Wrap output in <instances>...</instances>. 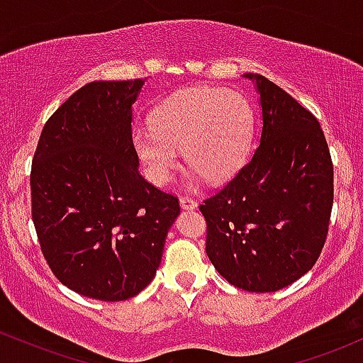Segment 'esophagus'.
Listing matches in <instances>:
<instances>
[{
  "mask_svg": "<svg viewBox=\"0 0 363 363\" xmlns=\"http://www.w3.org/2000/svg\"><path fill=\"white\" fill-rule=\"evenodd\" d=\"M180 206L183 207V209H197V201L192 197H189V195H182L180 197Z\"/></svg>",
  "mask_w": 363,
  "mask_h": 363,
  "instance_id": "esophagus-1",
  "label": "esophagus"
}]
</instances>
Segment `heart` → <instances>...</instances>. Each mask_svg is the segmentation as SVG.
Returning a JSON list of instances; mask_svg holds the SVG:
<instances>
[{"label": "heart", "mask_w": 363, "mask_h": 363, "mask_svg": "<svg viewBox=\"0 0 363 363\" xmlns=\"http://www.w3.org/2000/svg\"><path fill=\"white\" fill-rule=\"evenodd\" d=\"M254 137V109L245 96L223 89H194L161 103L150 127L133 130V147L152 183L162 185L178 164L209 182L228 180L243 166Z\"/></svg>", "instance_id": "b5f03b06"}]
</instances>
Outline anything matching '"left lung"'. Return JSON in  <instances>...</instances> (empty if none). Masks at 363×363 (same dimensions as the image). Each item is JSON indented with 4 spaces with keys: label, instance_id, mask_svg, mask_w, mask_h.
Returning a JSON list of instances; mask_svg holds the SVG:
<instances>
[{
    "label": "left lung",
    "instance_id": "obj_1",
    "mask_svg": "<svg viewBox=\"0 0 363 363\" xmlns=\"http://www.w3.org/2000/svg\"><path fill=\"white\" fill-rule=\"evenodd\" d=\"M262 132L254 156L201 203L206 252L245 291H278L313 267L329 230L333 161L317 118L259 73Z\"/></svg>",
    "mask_w": 363,
    "mask_h": 363
}]
</instances>
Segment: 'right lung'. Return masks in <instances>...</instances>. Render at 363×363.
<instances>
[{
    "instance_id": "obj_1",
    "label": "right lung",
    "mask_w": 363,
    "mask_h": 363,
    "mask_svg": "<svg viewBox=\"0 0 363 363\" xmlns=\"http://www.w3.org/2000/svg\"><path fill=\"white\" fill-rule=\"evenodd\" d=\"M142 85H84L46 121L32 160V221L44 259L65 286L103 302L147 286L180 214L178 197L138 171L132 104Z\"/></svg>"
}]
</instances>
